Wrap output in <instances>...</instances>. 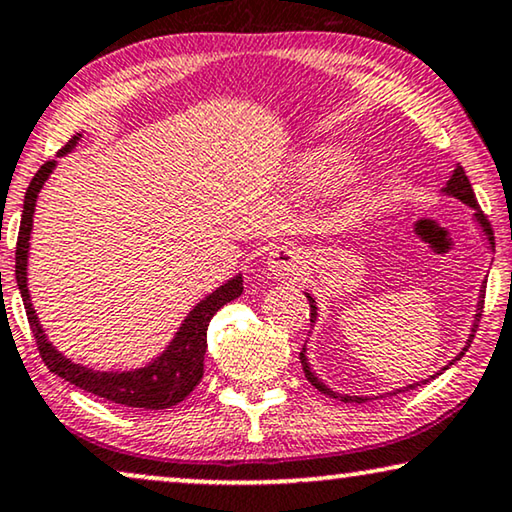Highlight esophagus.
Instances as JSON below:
<instances>
[{
    "label": "esophagus",
    "mask_w": 512,
    "mask_h": 512,
    "mask_svg": "<svg viewBox=\"0 0 512 512\" xmlns=\"http://www.w3.org/2000/svg\"><path fill=\"white\" fill-rule=\"evenodd\" d=\"M301 264H304V255L297 246H276L269 253V259H266V266L276 278H294L301 271Z\"/></svg>",
    "instance_id": "1"
}]
</instances>
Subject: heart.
<instances>
[{
  "label": "heart",
  "mask_w": 512,
  "mask_h": 512,
  "mask_svg": "<svg viewBox=\"0 0 512 512\" xmlns=\"http://www.w3.org/2000/svg\"><path fill=\"white\" fill-rule=\"evenodd\" d=\"M345 157H348V150H345V146H338V143H322V146L306 150L304 155H299V160L292 167L294 181H299L306 187L325 183L341 169ZM362 183L364 169L357 167V164H352V167H348L341 174V187L345 192L357 190Z\"/></svg>",
  "instance_id": "1"
}]
</instances>
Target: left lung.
Returning <instances> with one entry per match:
<instances>
[{
    "label": "left lung",
    "instance_id": "1",
    "mask_svg": "<svg viewBox=\"0 0 512 512\" xmlns=\"http://www.w3.org/2000/svg\"><path fill=\"white\" fill-rule=\"evenodd\" d=\"M441 192H443V194H448V197H455V199H459V201H464L466 206H471V208H473V211H475V213H473L475 222H478V227L482 229V234L487 236L489 248H494V234H492V227H489V222H487V218H485V213H482L480 208H478V201H475L473 187H471V183H469V178H466V171H464L462 167H459V164L455 167V171H452L450 181L445 183V187H443ZM485 283H487V280H485ZM306 297H308V304H311V322L315 325V320H318V304H315V297H313V294H308V292H306ZM482 299H485V285L480 287L478 308H475V320H473V329H471V334H469V338H466V345L462 348V352H459V355H457L455 359H452V362H457V359H462V357H464V352L469 350V345H471V341H473V331H475V327H478V320H480V313H482ZM299 359H301V366H304V373H306L308 383L318 387V390H320L322 394H329V397L341 399V401H345V403H362V401L369 399V397H350V394H338V392L331 390V387H327L325 383H322V380L313 373L311 364H308V357H306V345H304V350L299 352ZM452 362H450L448 366H452ZM448 366H443L441 371L448 369ZM441 371H436L434 376H429L427 380H420V383L406 385V387H401V390H394V392H390V394H399V392H403V390H413V387H417V385H427L429 380H434V378L441 376Z\"/></svg>",
    "mask_w": 512,
    "mask_h": 512
}]
</instances>
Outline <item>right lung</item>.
<instances>
[{"mask_svg": "<svg viewBox=\"0 0 512 512\" xmlns=\"http://www.w3.org/2000/svg\"><path fill=\"white\" fill-rule=\"evenodd\" d=\"M83 134H76L67 146H64L57 155H67L76 148ZM55 160L43 164L32 178L30 187L25 192L23 204V218H20V232H18V246H16V280L20 297H23L27 320H30L32 334L37 338L39 352L43 364L48 366L55 376L69 380L71 385L81 387V390L102 397L106 401L120 403V406L129 408H146V410H162L181 403L190 392L199 385L201 376H204V355H206V329L208 322L222 306L241 297L243 292V276L229 278L222 283L218 290L208 294L199 301L197 306L187 313L183 325L178 327L176 336L171 343L160 352L153 362L139 369L129 371H95L90 366L71 362L64 357L55 345L48 341L43 334L41 322L37 318V311L32 308L30 290H27V255H30V236H32V222H34V206H37L39 192L43 183L48 181L55 169Z\"/></svg>", "mask_w": 512, "mask_h": 512, "instance_id": "add662e5", "label": "right lung"}]
</instances>
